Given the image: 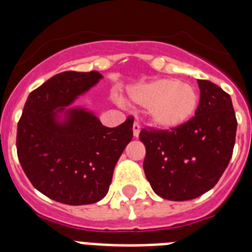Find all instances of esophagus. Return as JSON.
Masks as SVG:
<instances>
[{"label":"esophagus","instance_id":"obj_1","mask_svg":"<svg viewBox=\"0 0 252 252\" xmlns=\"http://www.w3.org/2000/svg\"><path fill=\"white\" fill-rule=\"evenodd\" d=\"M140 130H141V126H140L137 122H134L133 123V136H134V137H138V134H140Z\"/></svg>","mask_w":252,"mask_h":252}]
</instances>
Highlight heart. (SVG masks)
Listing matches in <instances>:
<instances>
[{
	"label": "heart",
	"mask_w": 252,
	"mask_h": 252,
	"mask_svg": "<svg viewBox=\"0 0 252 252\" xmlns=\"http://www.w3.org/2000/svg\"><path fill=\"white\" fill-rule=\"evenodd\" d=\"M130 96L148 107L150 123L161 129H175L193 116L199 98L195 89L174 78H159L136 87Z\"/></svg>",
	"instance_id": "obj_1"
}]
</instances>
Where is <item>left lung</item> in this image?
<instances>
[{"label":"left lung","mask_w":252,"mask_h":252,"mask_svg":"<svg viewBox=\"0 0 252 252\" xmlns=\"http://www.w3.org/2000/svg\"><path fill=\"white\" fill-rule=\"evenodd\" d=\"M200 102L195 116L175 129L144 128V171L163 199L184 201L216 186L229 165L237 118L230 95L211 81L197 80Z\"/></svg>","instance_id":"left-lung-1"}]
</instances>
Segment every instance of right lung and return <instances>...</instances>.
I'll return each mask as SVG.
<instances>
[{
    "instance_id": "obj_1",
    "label": "right lung",
    "mask_w": 252,
    "mask_h": 252,
    "mask_svg": "<svg viewBox=\"0 0 252 252\" xmlns=\"http://www.w3.org/2000/svg\"><path fill=\"white\" fill-rule=\"evenodd\" d=\"M98 72H63L31 91L18 122L17 153L32 186L69 205L102 200L116 162L133 137V118L115 128L102 126L84 108H68L98 84ZM65 119L58 120V112Z\"/></svg>"
}]
</instances>
